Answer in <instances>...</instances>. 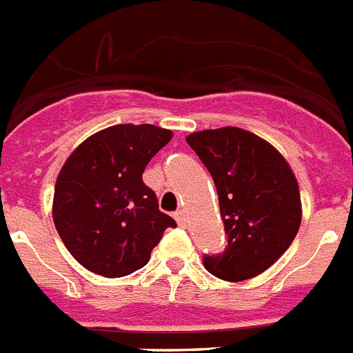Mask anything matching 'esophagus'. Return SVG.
I'll return each mask as SVG.
<instances>
[{
  "instance_id": "34e87169",
  "label": "esophagus",
  "mask_w": 353,
  "mask_h": 353,
  "mask_svg": "<svg viewBox=\"0 0 353 353\" xmlns=\"http://www.w3.org/2000/svg\"><path fill=\"white\" fill-rule=\"evenodd\" d=\"M174 221H176V223H179V226L185 228V224H187L185 212H183V210H176V212H174Z\"/></svg>"
}]
</instances>
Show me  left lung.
<instances>
[{"label": "left lung", "instance_id": "left-lung-1", "mask_svg": "<svg viewBox=\"0 0 353 353\" xmlns=\"http://www.w3.org/2000/svg\"><path fill=\"white\" fill-rule=\"evenodd\" d=\"M185 141L214 179L228 235L226 251L205 256V269L232 283L260 276L301 228V192L292 168L269 141L239 127L199 130Z\"/></svg>", "mask_w": 353, "mask_h": 353}]
</instances>
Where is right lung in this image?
Returning <instances> with one entry per match:
<instances>
[{
	"label": "right lung",
	"mask_w": 353,
	"mask_h": 353,
	"mask_svg": "<svg viewBox=\"0 0 353 353\" xmlns=\"http://www.w3.org/2000/svg\"><path fill=\"white\" fill-rule=\"evenodd\" d=\"M171 138V130L150 123H120L95 132L68 155L56 179L52 221L84 269L129 276L148 263L166 228L176 226L143 182L150 159Z\"/></svg>",
	"instance_id": "right-lung-1"
}]
</instances>
